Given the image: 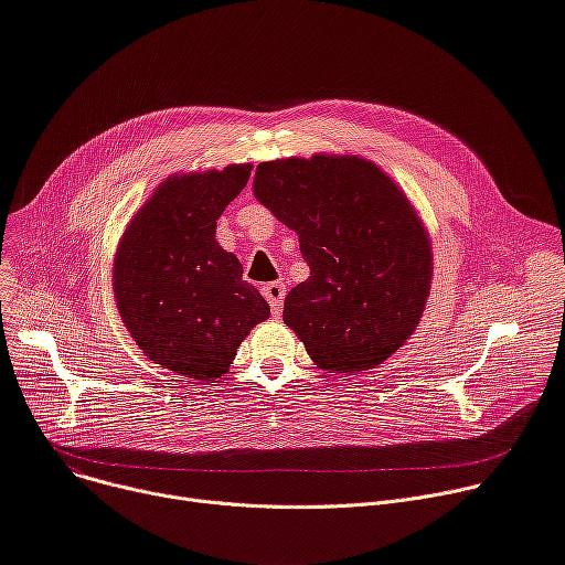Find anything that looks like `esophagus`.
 <instances>
[{"label": "esophagus", "instance_id": "1", "mask_svg": "<svg viewBox=\"0 0 565 565\" xmlns=\"http://www.w3.org/2000/svg\"><path fill=\"white\" fill-rule=\"evenodd\" d=\"M262 292H264V297L268 299V303H270L273 313H275V316H279V313H281V303H284V297H286V288H284V284H281V281H273V284H266V286L262 288Z\"/></svg>", "mask_w": 565, "mask_h": 565}]
</instances>
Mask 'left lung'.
<instances>
[{
    "mask_svg": "<svg viewBox=\"0 0 565 565\" xmlns=\"http://www.w3.org/2000/svg\"><path fill=\"white\" fill-rule=\"evenodd\" d=\"M252 191L299 236L311 277L284 301V322L320 370H372L409 338L426 309L433 252L405 193L355 156L256 167Z\"/></svg>",
    "mask_w": 565,
    "mask_h": 565,
    "instance_id": "obj_1",
    "label": "left lung"
}]
</instances>
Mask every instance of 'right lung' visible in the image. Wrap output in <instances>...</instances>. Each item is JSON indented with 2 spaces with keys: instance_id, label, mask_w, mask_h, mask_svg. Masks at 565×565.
<instances>
[{
  "instance_id": "obj_1",
  "label": "right lung",
  "mask_w": 565,
  "mask_h": 565,
  "mask_svg": "<svg viewBox=\"0 0 565 565\" xmlns=\"http://www.w3.org/2000/svg\"><path fill=\"white\" fill-rule=\"evenodd\" d=\"M249 164L164 180L126 227L113 286L139 349L180 376L221 379L270 306L216 241V221L249 180Z\"/></svg>"
}]
</instances>
